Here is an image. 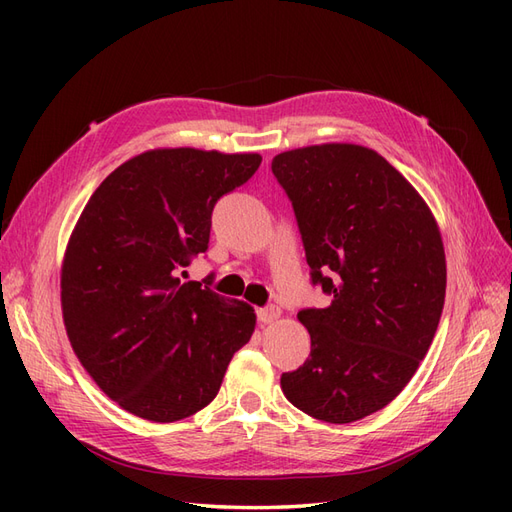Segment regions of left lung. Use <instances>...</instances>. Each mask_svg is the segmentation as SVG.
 <instances>
[{"mask_svg":"<svg viewBox=\"0 0 512 512\" xmlns=\"http://www.w3.org/2000/svg\"><path fill=\"white\" fill-rule=\"evenodd\" d=\"M262 158L192 147L136 156L108 175L76 224L61 269L68 339L113 401L153 423L209 406L254 333L239 294L183 271L209 247L218 200Z\"/></svg>","mask_w":512,"mask_h":512,"instance_id":"8db88e82","label":"left lung"}]
</instances>
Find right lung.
<instances>
[{"mask_svg": "<svg viewBox=\"0 0 512 512\" xmlns=\"http://www.w3.org/2000/svg\"><path fill=\"white\" fill-rule=\"evenodd\" d=\"M312 284L305 363L282 374L292 406L352 423L404 391L433 342L444 307L446 258L436 220L412 185L376 151L331 143L275 156Z\"/></svg>", "mask_w": 512, "mask_h": 512, "instance_id": "right-lung-1", "label": "right lung"}]
</instances>
